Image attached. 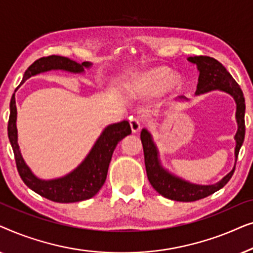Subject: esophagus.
<instances>
[{
  "instance_id": "esophagus-1",
  "label": "esophagus",
  "mask_w": 253,
  "mask_h": 253,
  "mask_svg": "<svg viewBox=\"0 0 253 253\" xmlns=\"http://www.w3.org/2000/svg\"><path fill=\"white\" fill-rule=\"evenodd\" d=\"M129 122H130V126H131V130H132V132H137V131L140 130L141 121L139 119H137V117H131Z\"/></svg>"
}]
</instances>
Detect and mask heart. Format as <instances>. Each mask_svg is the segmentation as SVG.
Returning a JSON list of instances; mask_svg holds the SVG:
<instances>
[{"mask_svg": "<svg viewBox=\"0 0 253 253\" xmlns=\"http://www.w3.org/2000/svg\"><path fill=\"white\" fill-rule=\"evenodd\" d=\"M144 84L147 86L148 88H159L165 84L166 91H171L178 87L179 79L176 76H171L169 77V70L164 68L154 69L151 70L146 76L144 77Z\"/></svg>", "mask_w": 253, "mask_h": 253, "instance_id": "heart-1", "label": "heart"}]
</instances>
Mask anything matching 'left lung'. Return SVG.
Wrapping results in <instances>:
<instances>
[{"label": "left lung", "instance_id": "left-lung-1", "mask_svg": "<svg viewBox=\"0 0 253 253\" xmlns=\"http://www.w3.org/2000/svg\"><path fill=\"white\" fill-rule=\"evenodd\" d=\"M188 61L195 63L199 70L198 85H197L196 91L197 95L214 91V89H220V91L230 94L236 102V121L238 129L236 134H235V140H236L235 158L237 160L238 152H240L245 136V100L243 92H242L240 85L233 78V76L215 58L210 56H193L189 57ZM179 99L185 98L181 96ZM140 139L143 143L145 167H146L148 181H150L151 185L157 190V192L168 199L176 200V202H196V200L205 198V197L212 195L217 190L223 188L229 182L235 171L234 167L229 174H227L215 184H193V183L186 182L184 179L170 174L162 167L160 159H159L158 148L153 143L151 133L146 129L141 130ZM235 166H236V162H235Z\"/></svg>", "mask_w": 253, "mask_h": 253}]
</instances>
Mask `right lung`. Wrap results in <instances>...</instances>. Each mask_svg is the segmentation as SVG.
Here are the masks:
<instances>
[{"mask_svg":"<svg viewBox=\"0 0 253 253\" xmlns=\"http://www.w3.org/2000/svg\"><path fill=\"white\" fill-rule=\"evenodd\" d=\"M91 65L92 64L89 62L77 63L70 58L58 56V55L41 57L27 68L20 84L25 83V81L32 76L41 74V72L64 70L74 72V74H82L84 72L85 68H89ZM16 120L17 108L15 94H13L11 101H10L8 136L10 144L12 146L13 154H15L17 170H18L23 182L31 190H33L38 195L56 203L82 202V200L89 199L95 196L105 184L110 160H112V155L116 145L124 137L131 133V127L127 121L110 124L102 131L87 157L77 168L63 177L44 181V179L38 178L31 171L29 166L25 164L22 154H20L18 143H17Z\"/></svg>","mask_w":253,"mask_h":253,"instance_id":"add662e5","label":"right lung"}]
</instances>
